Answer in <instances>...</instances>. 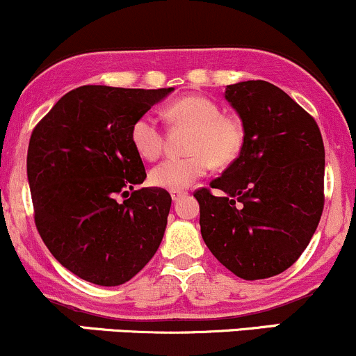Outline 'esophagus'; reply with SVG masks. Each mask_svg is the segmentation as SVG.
<instances>
[{
	"mask_svg": "<svg viewBox=\"0 0 356 356\" xmlns=\"http://www.w3.org/2000/svg\"><path fill=\"white\" fill-rule=\"evenodd\" d=\"M184 195H186V192H184V191H172V192H170V197H172L174 202L179 201V199L184 197Z\"/></svg>",
	"mask_w": 356,
	"mask_h": 356,
	"instance_id": "1",
	"label": "esophagus"
}]
</instances>
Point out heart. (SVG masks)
I'll return each instance as SVG.
<instances>
[{
    "mask_svg": "<svg viewBox=\"0 0 356 356\" xmlns=\"http://www.w3.org/2000/svg\"><path fill=\"white\" fill-rule=\"evenodd\" d=\"M174 124L192 127L187 155L169 157L150 170V182L167 191L187 189L209 170L211 162L222 167L238 157L244 142L243 124L236 117L222 115L219 105L199 95L182 97L165 108ZM130 140L142 159L154 161L162 152L164 136L157 118L144 113L134 122Z\"/></svg>",
    "mask_w": 356,
    "mask_h": 356,
    "instance_id": "1",
    "label": "heart"
}]
</instances>
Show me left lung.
I'll use <instances>...</instances> for the list:
<instances>
[{
    "label": "left lung",
    "mask_w": 356,
    "mask_h": 356,
    "mask_svg": "<svg viewBox=\"0 0 356 356\" xmlns=\"http://www.w3.org/2000/svg\"><path fill=\"white\" fill-rule=\"evenodd\" d=\"M226 100L243 122L239 157L194 192L209 251L243 280L283 273L301 256L320 222L325 145L314 118L264 80L227 85Z\"/></svg>",
    "instance_id": "left-lung-1"
}]
</instances>
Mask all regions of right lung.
Returning a JSON list of instances; mask_svg holds the SVG:
<instances>
[{
  "instance_id": "add662e5",
  "label": "right lung",
  "mask_w": 356,
  "mask_h": 356,
  "mask_svg": "<svg viewBox=\"0 0 356 356\" xmlns=\"http://www.w3.org/2000/svg\"><path fill=\"white\" fill-rule=\"evenodd\" d=\"M172 90L83 85L33 129L26 172L36 229L88 283L124 284L161 246L172 199L161 187L134 189L147 174L130 130Z\"/></svg>"
}]
</instances>
